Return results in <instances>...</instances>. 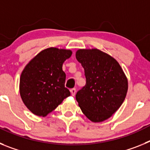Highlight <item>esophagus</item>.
Instances as JSON below:
<instances>
[{"instance_id":"34e87169","label":"esophagus","mask_w":150,"mask_h":150,"mask_svg":"<svg viewBox=\"0 0 150 150\" xmlns=\"http://www.w3.org/2000/svg\"><path fill=\"white\" fill-rule=\"evenodd\" d=\"M76 88H72V89H71V93L73 96H74V95H76Z\"/></svg>"}]
</instances>
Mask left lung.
<instances>
[{
    "mask_svg": "<svg viewBox=\"0 0 150 150\" xmlns=\"http://www.w3.org/2000/svg\"><path fill=\"white\" fill-rule=\"evenodd\" d=\"M76 58L84 68L86 84L76 95L83 114L93 122L110 118L121 107L128 83L116 59L98 49H79Z\"/></svg>",
    "mask_w": 150,
    "mask_h": 150,
    "instance_id": "left-lung-1",
    "label": "left lung"
}]
</instances>
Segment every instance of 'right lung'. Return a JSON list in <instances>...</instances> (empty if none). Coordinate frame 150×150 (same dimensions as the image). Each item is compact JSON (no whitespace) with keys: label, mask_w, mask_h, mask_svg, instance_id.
I'll return each instance as SVG.
<instances>
[{"label":"right lung","mask_w":150,"mask_h":150,"mask_svg":"<svg viewBox=\"0 0 150 150\" xmlns=\"http://www.w3.org/2000/svg\"><path fill=\"white\" fill-rule=\"evenodd\" d=\"M72 55L67 49L50 47L40 52L25 67L19 80L24 104L33 114L45 117L71 95L64 87V61Z\"/></svg>","instance_id":"add662e5"}]
</instances>
